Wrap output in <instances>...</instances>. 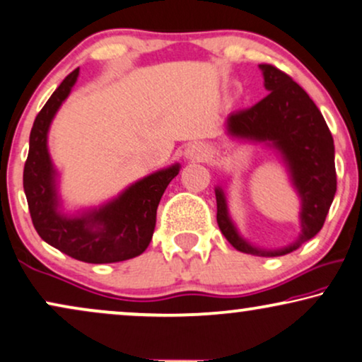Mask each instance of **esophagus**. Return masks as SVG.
Returning a JSON list of instances; mask_svg holds the SVG:
<instances>
[{
	"label": "esophagus",
	"mask_w": 362,
	"mask_h": 362,
	"mask_svg": "<svg viewBox=\"0 0 362 362\" xmlns=\"http://www.w3.org/2000/svg\"><path fill=\"white\" fill-rule=\"evenodd\" d=\"M210 150L205 144H194L185 150V157L190 160H205L209 158Z\"/></svg>",
	"instance_id": "34e87169"
}]
</instances>
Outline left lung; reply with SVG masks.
<instances>
[{
  "instance_id": "1",
  "label": "left lung",
  "mask_w": 362,
  "mask_h": 362,
  "mask_svg": "<svg viewBox=\"0 0 362 362\" xmlns=\"http://www.w3.org/2000/svg\"><path fill=\"white\" fill-rule=\"evenodd\" d=\"M269 91L254 107L227 117L232 139L264 144L282 160L291 185L300 200V234L282 249H260L240 235L227 207L222 185L215 187L217 223L232 247L259 257H277L299 249L317 235L336 195L334 140L322 113L289 75L272 65H259Z\"/></svg>"
}]
</instances>
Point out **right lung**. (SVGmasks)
Here are the masks:
<instances>
[{"label":"right lung","instance_id":"1","mask_svg":"<svg viewBox=\"0 0 362 362\" xmlns=\"http://www.w3.org/2000/svg\"><path fill=\"white\" fill-rule=\"evenodd\" d=\"M78 75L80 68L71 71L35 118L23 189L33 226L47 244L81 262H122L144 254L148 247L158 202L172 178L178 175L180 163L140 178L98 207L65 212L58 190L59 175L48 150V132Z\"/></svg>","mask_w":362,"mask_h":362}]
</instances>
